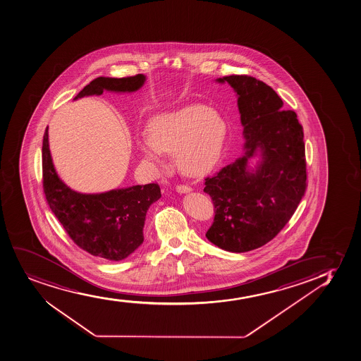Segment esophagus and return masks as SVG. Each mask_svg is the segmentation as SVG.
Wrapping results in <instances>:
<instances>
[{"mask_svg":"<svg viewBox=\"0 0 361 361\" xmlns=\"http://www.w3.org/2000/svg\"><path fill=\"white\" fill-rule=\"evenodd\" d=\"M176 190H178V193H188V192L192 190V188L190 186H187V185H178Z\"/></svg>","mask_w":361,"mask_h":361,"instance_id":"34e87169","label":"esophagus"}]
</instances>
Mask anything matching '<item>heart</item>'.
Here are the masks:
<instances>
[{
    "label": "heart",
    "instance_id": "heart-1",
    "mask_svg": "<svg viewBox=\"0 0 361 361\" xmlns=\"http://www.w3.org/2000/svg\"><path fill=\"white\" fill-rule=\"evenodd\" d=\"M226 135L221 114L195 104L154 116L149 131L138 138V147L159 167L164 164L167 154L176 152L178 168L186 174L200 176L221 159Z\"/></svg>",
    "mask_w": 361,
    "mask_h": 361
}]
</instances>
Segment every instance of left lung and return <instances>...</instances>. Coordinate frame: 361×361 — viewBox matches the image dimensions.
I'll use <instances>...</instances> for the list:
<instances>
[{
  "mask_svg": "<svg viewBox=\"0 0 361 361\" xmlns=\"http://www.w3.org/2000/svg\"><path fill=\"white\" fill-rule=\"evenodd\" d=\"M238 95L245 154L205 178L204 192L214 206L209 242L233 252L260 248L291 219L307 190V159L302 126L293 111L269 85L248 75L218 78ZM256 149L262 162L246 169Z\"/></svg>",
  "mask_w": 361,
  "mask_h": 361,
  "instance_id": "8db88e82",
  "label": "left lung"
}]
</instances>
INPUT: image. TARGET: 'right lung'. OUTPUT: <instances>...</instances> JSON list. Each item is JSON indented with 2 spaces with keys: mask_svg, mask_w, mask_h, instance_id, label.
<instances>
[{
  "mask_svg": "<svg viewBox=\"0 0 361 361\" xmlns=\"http://www.w3.org/2000/svg\"><path fill=\"white\" fill-rule=\"evenodd\" d=\"M145 81L142 74L128 78H97L75 97L100 95L104 90L135 92ZM43 188L51 211L82 250L111 261L128 257L143 243L145 214L161 198L157 183L137 185L101 194L70 190L54 171L47 128L43 140Z\"/></svg>",
  "mask_w": 361,
  "mask_h": 361,
  "instance_id": "1",
  "label": "right lung"
}]
</instances>
